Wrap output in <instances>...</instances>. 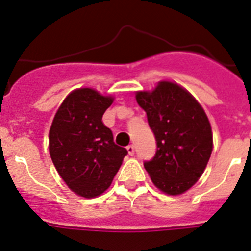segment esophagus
<instances>
[{
	"mask_svg": "<svg viewBox=\"0 0 251 251\" xmlns=\"http://www.w3.org/2000/svg\"><path fill=\"white\" fill-rule=\"evenodd\" d=\"M126 149H127L128 155H131V156H132V155H134V153H135V146L134 145H128Z\"/></svg>",
	"mask_w": 251,
	"mask_h": 251,
	"instance_id": "obj_1",
	"label": "esophagus"
}]
</instances>
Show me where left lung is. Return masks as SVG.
Instances as JSON below:
<instances>
[{
  "instance_id": "obj_1",
  "label": "left lung",
  "mask_w": 251,
  "mask_h": 251,
  "mask_svg": "<svg viewBox=\"0 0 251 251\" xmlns=\"http://www.w3.org/2000/svg\"><path fill=\"white\" fill-rule=\"evenodd\" d=\"M156 140L144 162L155 186L169 195L189 190L202 175L213 151L209 119L200 103L177 83L161 81L151 92H136Z\"/></svg>"
}]
</instances>
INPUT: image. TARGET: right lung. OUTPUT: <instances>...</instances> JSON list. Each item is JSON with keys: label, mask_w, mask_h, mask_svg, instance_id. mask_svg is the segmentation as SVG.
Wrapping results in <instances>:
<instances>
[{"label": "right lung", "mask_w": 251, "mask_h": 251, "mask_svg": "<svg viewBox=\"0 0 251 251\" xmlns=\"http://www.w3.org/2000/svg\"><path fill=\"white\" fill-rule=\"evenodd\" d=\"M112 101L92 89L75 90L61 103L50 128L49 149L56 170L82 198L107 190L127 155L102 123Z\"/></svg>", "instance_id": "1"}]
</instances>
